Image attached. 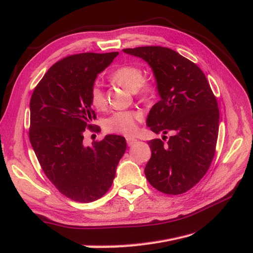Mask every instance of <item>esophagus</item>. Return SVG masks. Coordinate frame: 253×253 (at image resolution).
Masks as SVG:
<instances>
[{
  "mask_svg": "<svg viewBox=\"0 0 253 253\" xmlns=\"http://www.w3.org/2000/svg\"><path fill=\"white\" fill-rule=\"evenodd\" d=\"M137 140L135 138H131V137H126V143L128 145H132L133 143H135Z\"/></svg>",
  "mask_w": 253,
  "mask_h": 253,
  "instance_id": "esophagus-1",
  "label": "esophagus"
}]
</instances>
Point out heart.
I'll use <instances>...</instances> for the list:
<instances>
[{
	"label": "heart",
	"mask_w": 253,
	"mask_h": 253,
	"mask_svg": "<svg viewBox=\"0 0 253 253\" xmlns=\"http://www.w3.org/2000/svg\"><path fill=\"white\" fill-rule=\"evenodd\" d=\"M143 70L136 65H121L115 70L111 79L122 87L131 91L142 99H149L155 86L152 81L143 80ZM90 103L97 111H105L108 102L103 90L99 85H94L89 93ZM141 119V115L136 112L124 111L113 114L104 121V129L109 133H118L126 136L134 135L137 132V122Z\"/></svg>",
	"instance_id": "b5f03b06"
}]
</instances>
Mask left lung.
Listing matches in <instances>:
<instances>
[{
    "instance_id": "left-lung-1",
    "label": "left lung",
    "mask_w": 253,
    "mask_h": 253,
    "mask_svg": "<svg viewBox=\"0 0 253 253\" xmlns=\"http://www.w3.org/2000/svg\"><path fill=\"white\" fill-rule=\"evenodd\" d=\"M147 61L154 73L160 100L147 119L163 139L148 142L152 156L144 168L151 185L160 192H187L208 171L215 154L219 111L205 74L192 61L163 46L125 48ZM170 131L172 136L165 135Z\"/></svg>"
}]
</instances>
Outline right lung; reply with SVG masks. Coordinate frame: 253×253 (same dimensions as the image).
Segmentation results:
<instances>
[{
  "mask_svg": "<svg viewBox=\"0 0 253 253\" xmlns=\"http://www.w3.org/2000/svg\"><path fill=\"white\" fill-rule=\"evenodd\" d=\"M118 51L82 52L53 64L30 98L29 140L46 177L60 193L79 203L95 202L111 188L124 156L125 137L106 135L91 147L85 129L98 132L89 93L97 75Z\"/></svg>",
  "mask_w": 253,
  "mask_h": 253,
  "instance_id": "right-lung-1",
  "label": "right lung"
}]
</instances>
